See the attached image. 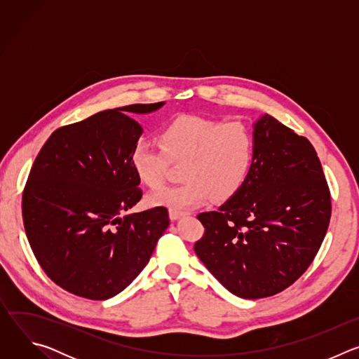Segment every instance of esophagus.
Returning <instances> with one entry per match:
<instances>
[{"label":"esophagus","instance_id":"esophagus-1","mask_svg":"<svg viewBox=\"0 0 359 359\" xmlns=\"http://www.w3.org/2000/svg\"><path fill=\"white\" fill-rule=\"evenodd\" d=\"M183 215H184V213L180 212V210H173V209L169 210V217H170V220H173V222L177 220V219H180Z\"/></svg>","mask_w":359,"mask_h":359}]
</instances>
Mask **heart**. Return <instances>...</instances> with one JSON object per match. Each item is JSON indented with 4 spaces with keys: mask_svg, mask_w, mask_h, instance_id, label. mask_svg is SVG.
<instances>
[{
    "mask_svg": "<svg viewBox=\"0 0 359 359\" xmlns=\"http://www.w3.org/2000/svg\"><path fill=\"white\" fill-rule=\"evenodd\" d=\"M161 146L139 140L130 151V165L139 180L158 189L170 165H182L183 184L149 196L153 206L184 210L206 204L212 196L226 200L245 183L254 159V137L241 122L183 115L159 132Z\"/></svg>",
    "mask_w": 359,
    "mask_h": 359,
    "instance_id": "obj_1",
    "label": "heart"
}]
</instances>
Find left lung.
Returning <instances> with one entry per match:
<instances>
[{
	"label": "left lung",
	"instance_id": "8db88e82",
	"mask_svg": "<svg viewBox=\"0 0 359 359\" xmlns=\"http://www.w3.org/2000/svg\"><path fill=\"white\" fill-rule=\"evenodd\" d=\"M243 187L216 212L200 213L194 251L231 294L274 295L309 269L325 237L331 196L310 140L263 115Z\"/></svg>",
	"mask_w": 359,
	"mask_h": 359
}]
</instances>
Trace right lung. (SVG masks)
I'll return each mask as SVG.
<instances>
[{"mask_svg":"<svg viewBox=\"0 0 359 359\" xmlns=\"http://www.w3.org/2000/svg\"><path fill=\"white\" fill-rule=\"evenodd\" d=\"M163 105L97 112L57 129L39 150L22 193L24 227L45 274L68 292L89 299L119 294L168 229L162 206L121 217L142 198L130 151L143 129L130 114Z\"/></svg>","mask_w":359,"mask_h":359,"instance_id":"obj_1","label":"right lung"}]
</instances>
